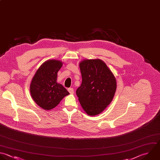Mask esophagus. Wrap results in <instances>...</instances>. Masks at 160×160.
I'll list each match as a JSON object with an SVG mask.
<instances>
[{
	"mask_svg": "<svg viewBox=\"0 0 160 160\" xmlns=\"http://www.w3.org/2000/svg\"><path fill=\"white\" fill-rule=\"evenodd\" d=\"M68 91H69V92L70 94H74V89H73V88H69V89H68Z\"/></svg>",
	"mask_w": 160,
	"mask_h": 160,
	"instance_id": "esophagus-1",
	"label": "esophagus"
}]
</instances>
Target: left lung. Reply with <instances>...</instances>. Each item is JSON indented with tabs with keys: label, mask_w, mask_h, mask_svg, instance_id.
<instances>
[{
	"label": "left lung",
	"mask_w": 160,
	"mask_h": 160,
	"mask_svg": "<svg viewBox=\"0 0 160 160\" xmlns=\"http://www.w3.org/2000/svg\"><path fill=\"white\" fill-rule=\"evenodd\" d=\"M82 83L76 94L83 109L90 116L101 113L112 101L116 81L100 59H86L79 64Z\"/></svg>",
	"instance_id": "8db88e82"
}]
</instances>
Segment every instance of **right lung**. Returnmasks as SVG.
I'll list each match as a JSON object with an SVG mask.
<instances>
[{"mask_svg":"<svg viewBox=\"0 0 160 160\" xmlns=\"http://www.w3.org/2000/svg\"><path fill=\"white\" fill-rule=\"evenodd\" d=\"M62 62L49 60L44 62L36 72L31 83V94L36 103L45 110L55 108L69 92L57 82L58 72Z\"/></svg>","mask_w":160,"mask_h":160,"instance_id":"obj_1","label":"right lung"}]
</instances>
